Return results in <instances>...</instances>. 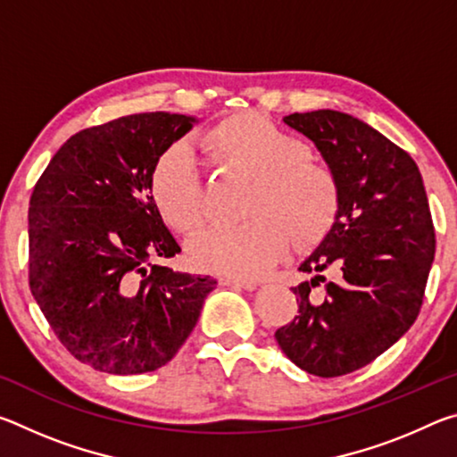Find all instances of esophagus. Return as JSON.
I'll use <instances>...</instances> for the list:
<instances>
[{
  "mask_svg": "<svg viewBox=\"0 0 457 457\" xmlns=\"http://www.w3.org/2000/svg\"><path fill=\"white\" fill-rule=\"evenodd\" d=\"M221 286H234V288H244V290H253L258 286L256 280H250V278H234V276H223L220 278Z\"/></svg>",
  "mask_w": 457,
  "mask_h": 457,
  "instance_id": "esophagus-1",
  "label": "esophagus"
}]
</instances>
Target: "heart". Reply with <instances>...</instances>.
Listing matches in <instances>:
<instances>
[{
    "mask_svg": "<svg viewBox=\"0 0 457 457\" xmlns=\"http://www.w3.org/2000/svg\"><path fill=\"white\" fill-rule=\"evenodd\" d=\"M215 165L250 177L242 201L244 221L213 228L189 244V260L201 270L256 278L290 245H312L328 234L340 205L335 173L308 159V146L264 114L239 112L201 138ZM154 207L169 226L193 234L207 218V191L185 145L169 146L151 171Z\"/></svg>",
    "mask_w": 457,
    "mask_h": 457,
    "instance_id": "b5f03b06",
    "label": "heart"
}]
</instances>
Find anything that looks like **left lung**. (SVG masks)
<instances>
[{"label": "left lung", "mask_w": 457, "mask_h": 457, "mask_svg": "<svg viewBox=\"0 0 457 457\" xmlns=\"http://www.w3.org/2000/svg\"><path fill=\"white\" fill-rule=\"evenodd\" d=\"M284 122L320 151L338 181L340 205L327 237L298 266L312 276L292 288L298 316L274 337L306 373L340 377L375 361L415 322L436 231L420 169L385 135L328 108ZM320 281L322 299L312 292Z\"/></svg>", "instance_id": "left-lung-1"}]
</instances>
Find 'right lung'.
<instances>
[{
  "instance_id": "add662e5",
  "label": "right lung",
  "mask_w": 457,
  "mask_h": 457,
  "mask_svg": "<svg viewBox=\"0 0 457 457\" xmlns=\"http://www.w3.org/2000/svg\"><path fill=\"white\" fill-rule=\"evenodd\" d=\"M193 122L141 112L84 129L29 199V290L66 351L103 373L167 365L218 284L151 262L181 252L154 207L151 171Z\"/></svg>"
}]
</instances>
